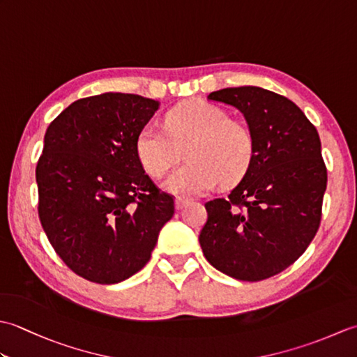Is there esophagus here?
<instances>
[{
    "label": "esophagus",
    "mask_w": 357,
    "mask_h": 357,
    "mask_svg": "<svg viewBox=\"0 0 357 357\" xmlns=\"http://www.w3.org/2000/svg\"><path fill=\"white\" fill-rule=\"evenodd\" d=\"M190 202V199H187V198H176L174 199V207H176V210H181L183 208L185 204H188Z\"/></svg>",
    "instance_id": "1"
}]
</instances>
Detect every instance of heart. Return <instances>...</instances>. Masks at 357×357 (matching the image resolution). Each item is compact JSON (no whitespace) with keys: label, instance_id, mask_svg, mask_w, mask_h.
Segmentation results:
<instances>
[{"label":"heart","instance_id":"1","mask_svg":"<svg viewBox=\"0 0 357 357\" xmlns=\"http://www.w3.org/2000/svg\"><path fill=\"white\" fill-rule=\"evenodd\" d=\"M165 132L144 126L135 141L136 158L150 176L159 178L178 161L185 149V162L164 179L162 187L179 198L210 192L219 181L236 183L250 169L255 141L248 128L230 119L218 105L190 101L165 116Z\"/></svg>","mask_w":357,"mask_h":357}]
</instances>
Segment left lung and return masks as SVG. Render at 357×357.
<instances>
[{"instance_id": "8db88e82", "label": "left lung", "mask_w": 357, "mask_h": 357, "mask_svg": "<svg viewBox=\"0 0 357 357\" xmlns=\"http://www.w3.org/2000/svg\"><path fill=\"white\" fill-rule=\"evenodd\" d=\"M207 98L244 115L255 155L229 198L206 204L199 244L216 270L256 282L290 267L319 229L327 188L321 139L298 105L270 90L229 87Z\"/></svg>"}]
</instances>
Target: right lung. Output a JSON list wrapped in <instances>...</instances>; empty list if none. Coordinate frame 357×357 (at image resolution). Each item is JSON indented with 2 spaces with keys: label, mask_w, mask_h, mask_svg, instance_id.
Listing matches in <instances>:
<instances>
[{
  "label": "right lung",
  "mask_w": 357,
  "mask_h": 357,
  "mask_svg": "<svg viewBox=\"0 0 357 357\" xmlns=\"http://www.w3.org/2000/svg\"><path fill=\"white\" fill-rule=\"evenodd\" d=\"M159 102L107 92L72 102L45 130L36 165L38 215L67 267L118 284L150 261L173 196L141 167L135 141Z\"/></svg>",
  "instance_id": "right-lung-1"
}]
</instances>
